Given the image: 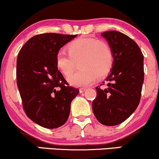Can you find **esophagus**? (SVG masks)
Segmentation results:
<instances>
[{
	"mask_svg": "<svg viewBox=\"0 0 159 159\" xmlns=\"http://www.w3.org/2000/svg\"><path fill=\"white\" fill-rule=\"evenodd\" d=\"M86 88H80L79 89V92H80V93H83L84 92L85 90H86Z\"/></svg>",
	"mask_w": 159,
	"mask_h": 159,
	"instance_id": "34e87169",
	"label": "esophagus"
}]
</instances>
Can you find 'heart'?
Returning a JSON list of instances; mask_svg holds the SVG:
<instances>
[{
	"label": "heart",
	"instance_id": "obj_1",
	"mask_svg": "<svg viewBox=\"0 0 159 159\" xmlns=\"http://www.w3.org/2000/svg\"><path fill=\"white\" fill-rule=\"evenodd\" d=\"M66 52H59L55 56L57 70L68 76L73 71L74 63L78 60L80 70L68 77V81L75 87L91 84L96 77L101 78L110 72L113 64V52L107 42L98 38L82 37L70 42Z\"/></svg>",
	"mask_w": 159,
	"mask_h": 159
}]
</instances>
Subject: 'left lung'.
<instances>
[{"mask_svg":"<svg viewBox=\"0 0 159 159\" xmlns=\"http://www.w3.org/2000/svg\"><path fill=\"white\" fill-rule=\"evenodd\" d=\"M113 52V64L107 77V87H95L93 111L106 126L122 123L134 112L144 82V55L135 42L118 31L101 33ZM104 82H103L104 84Z\"/></svg>","mask_w":159,"mask_h":159,"instance_id":"8db88e82","label":"left lung"}]
</instances>
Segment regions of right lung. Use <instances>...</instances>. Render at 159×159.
<instances>
[{"label":"right lung","instance_id":"add662e5","mask_svg":"<svg viewBox=\"0 0 159 159\" xmlns=\"http://www.w3.org/2000/svg\"><path fill=\"white\" fill-rule=\"evenodd\" d=\"M78 35L44 33L33 36L17 58V85L28 118L41 127L64 125L79 90L69 86L55 66V56Z\"/></svg>","mask_w":159,"mask_h":159}]
</instances>
